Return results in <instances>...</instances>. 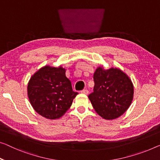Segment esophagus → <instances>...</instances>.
I'll use <instances>...</instances> for the list:
<instances>
[{
    "instance_id": "esophagus-1",
    "label": "esophagus",
    "mask_w": 160,
    "mask_h": 160,
    "mask_svg": "<svg viewBox=\"0 0 160 160\" xmlns=\"http://www.w3.org/2000/svg\"><path fill=\"white\" fill-rule=\"evenodd\" d=\"M81 93L88 95V93H89V91H88V90H87V89H84V90H81Z\"/></svg>"
}]
</instances>
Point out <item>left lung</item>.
Listing matches in <instances>:
<instances>
[{"mask_svg": "<svg viewBox=\"0 0 160 160\" xmlns=\"http://www.w3.org/2000/svg\"><path fill=\"white\" fill-rule=\"evenodd\" d=\"M93 92L88 95L92 107L102 118L113 120L121 116L132 104L133 85L130 78L117 68H96Z\"/></svg>", "mask_w": 160, "mask_h": 160, "instance_id": "1", "label": "left lung"}]
</instances>
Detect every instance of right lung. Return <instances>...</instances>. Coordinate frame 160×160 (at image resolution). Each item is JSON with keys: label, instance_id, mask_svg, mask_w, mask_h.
Listing matches in <instances>:
<instances>
[{"label": "right lung", "instance_id": "1", "mask_svg": "<svg viewBox=\"0 0 160 160\" xmlns=\"http://www.w3.org/2000/svg\"><path fill=\"white\" fill-rule=\"evenodd\" d=\"M66 70L45 65L28 81L27 95L35 111L43 117L54 120L62 117L70 108L78 93L72 90Z\"/></svg>", "mask_w": 160, "mask_h": 160}]
</instances>
